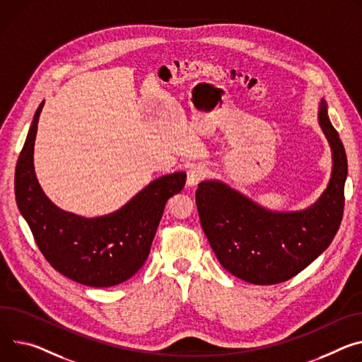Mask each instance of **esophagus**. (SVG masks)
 Segmentation results:
<instances>
[{
	"label": "esophagus",
	"instance_id": "1",
	"mask_svg": "<svg viewBox=\"0 0 362 362\" xmlns=\"http://www.w3.org/2000/svg\"><path fill=\"white\" fill-rule=\"evenodd\" d=\"M205 176H206V169L204 166H199V164L192 166L187 170V186H190V187L196 186Z\"/></svg>",
	"mask_w": 362,
	"mask_h": 362
}]
</instances>
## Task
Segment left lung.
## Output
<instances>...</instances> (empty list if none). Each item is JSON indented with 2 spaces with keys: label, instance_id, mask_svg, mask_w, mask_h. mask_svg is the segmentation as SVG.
Here are the masks:
<instances>
[{
  "label": "left lung",
  "instance_id": "left-lung-1",
  "mask_svg": "<svg viewBox=\"0 0 362 362\" xmlns=\"http://www.w3.org/2000/svg\"><path fill=\"white\" fill-rule=\"evenodd\" d=\"M319 124L332 148V176L308 209L273 212L218 180L196 190L204 233L221 266L252 284L283 283L305 270L335 238L342 215L348 161L322 100Z\"/></svg>",
  "mask_w": 362,
  "mask_h": 362
}]
</instances>
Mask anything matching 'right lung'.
<instances>
[{"mask_svg": "<svg viewBox=\"0 0 362 362\" xmlns=\"http://www.w3.org/2000/svg\"><path fill=\"white\" fill-rule=\"evenodd\" d=\"M42 103L16 168L17 206L50 266L68 279L111 287L133 277L146 262L164 206L186 182L177 172L153 180L121 209L83 218L57 208L42 190L33 166V150Z\"/></svg>", "mask_w": 362, "mask_h": 362, "instance_id": "1", "label": "right lung"}]
</instances>
